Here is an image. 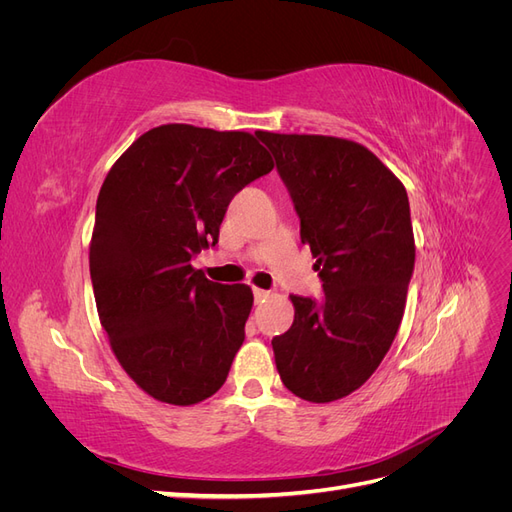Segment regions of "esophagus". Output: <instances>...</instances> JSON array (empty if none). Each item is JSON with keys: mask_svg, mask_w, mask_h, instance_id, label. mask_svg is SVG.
Returning <instances> with one entry per match:
<instances>
[{"mask_svg": "<svg viewBox=\"0 0 512 512\" xmlns=\"http://www.w3.org/2000/svg\"><path fill=\"white\" fill-rule=\"evenodd\" d=\"M269 290H262V288H254V299H256V303H262L265 299H269Z\"/></svg>", "mask_w": 512, "mask_h": 512, "instance_id": "obj_1", "label": "esophagus"}]
</instances>
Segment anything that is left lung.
<instances>
[{"mask_svg":"<svg viewBox=\"0 0 512 512\" xmlns=\"http://www.w3.org/2000/svg\"><path fill=\"white\" fill-rule=\"evenodd\" d=\"M275 156L320 269L324 301L290 294L292 327L273 337L288 391L329 404L363 386L404 318L414 232L404 183L348 138L256 132Z\"/></svg>","mask_w":512,"mask_h":512,"instance_id":"8db88e82","label":"left lung"}]
</instances>
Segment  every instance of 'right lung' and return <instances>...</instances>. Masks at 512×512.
Wrapping results in <instances>:
<instances>
[{
  "label": "right lung",
  "mask_w": 512,
  "mask_h": 512,
  "mask_svg": "<svg viewBox=\"0 0 512 512\" xmlns=\"http://www.w3.org/2000/svg\"><path fill=\"white\" fill-rule=\"evenodd\" d=\"M271 170L254 134L190 123L151 128L108 170L89 241L98 316L123 371L162 404H200L226 382L254 294L207 280L192 256Z\"/></svg>",
  "instance_id": "1"
}]
</instances>
